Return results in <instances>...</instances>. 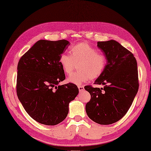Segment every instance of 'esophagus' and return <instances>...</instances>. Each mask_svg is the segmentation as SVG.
Here are the masks:
<instances>
[{
  "instance_id": "esophagus-1",
  "label": "esophagus",
  "mask_w": 151,
  "mask_h": 151,
  "mask_svg": "<svg viewBox=\"0 0 151 151\" xmlns=\"http://www.w3.org/2000/svg\"><path fill=\"white\" fill-rule=\"evenodd\" d=\"M78 89H79V91H80V92L83 91V90H84V87H83V86H78Z\"/></svg>"
}]
</instances>
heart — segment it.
Returning <instances> with one entry per match:
<instances>
[{
    "mask_svg": "<svg viewBox=\"0 0 151 151\" xmlns=\"http://www.w3.org/2000/svg\"><path fill=\"white\" fill-rule=\"evenodd\" d=\"M70 53H63L59 57L61 66L68 75L78 64L79 71L69 77V82L79 85L90 78H99L105 71L107 64L106 56L87 42H80L72 46Z\"/></svg>",
    "mask_w": 151,
    "mask_h": 151,
    "instance_id": "heart-1",
    "label": "heart"
}]
</instances>
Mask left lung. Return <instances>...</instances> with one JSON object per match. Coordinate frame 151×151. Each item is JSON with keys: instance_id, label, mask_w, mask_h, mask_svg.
I'll return each instance as SVG.
<instances>
[{"instance_id": "obj_1", "label": "left lung", "mask_w": 151, "mask_h": 151, "mask_svg": "<svg viewBox=\"0 0 151 151\" xmlns=\"http://www.w3.org/2000/svg\"><path fill=\"white\" fill-rule=\"evenodd\" d=\"M98 46L107 64L94 83L105 87H85L91 96L86 110L92 121L108 125L121 119L132 105L139 87L137 63L133 54L115 40L98 41Z\"/></svg>"}]
</instances>
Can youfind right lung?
Here are the masks:
<instances>
[{
	"instance_id": "obj_1",
	"label": "right lung",
	"mask_w": 151,
	"mask_h": 151,
	"mask_svg": "<svg viewBox=\"0 0 151 151\" xmlns=\"http://www.w3.org/2000/svg\"><path fill=\"white\" fill-rule=\"evenodd\" d=\"M70 43L67 40H40L18 64L17 93L30 117L42 124L54 126L67 117L69 103L78 94L75 84L58 86L65 80L59 57Z\"/></svg>"
}]
</instances>
